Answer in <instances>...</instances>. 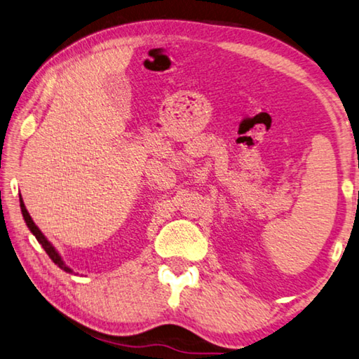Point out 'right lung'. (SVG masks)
I'll use <instances>...</instances> for the list:
<instances>
[{
  "label": "right lung",
  "mask_w": 359,
  "mask_h": 359,
  "mask_svg": "<svg viewBox=\"0 0 359 359\" xmlns=\"http://www.w3.org/2000/svg\"><path fill=\"white\" fill-rule=\"evenodd\" d=\"M20 208H22V215H24V219H25L27 226H29V229L32 231L33 236L36 237V241L40 242L43 249H45V252L48 253L49 258H51V260H53L54 263H56L60 269H64L65 273H72V269H70L69 266H65L64 262H62V258L59 257V253L56 252V249H54V247H53L51 244H49V241L46 239L45 236H43L41 231L38 229V226H36L35 223H33V219H32V217L29 215V212H27V208H25V205H24V202H22V198H20Z\"/></svg>",
  "instance_id": "right-lung-1"
}]
</instances>
